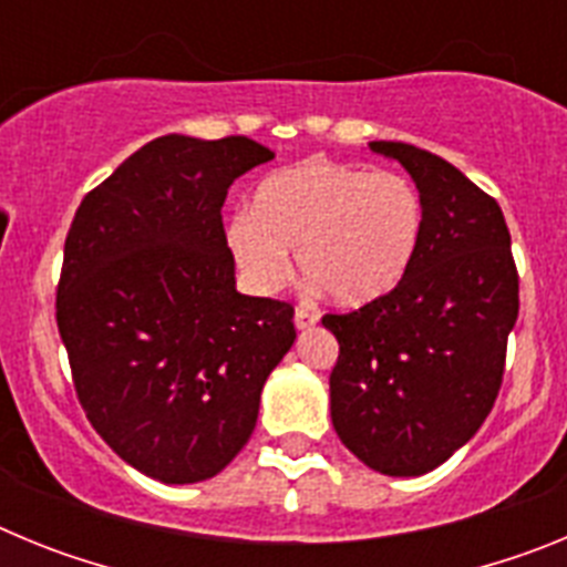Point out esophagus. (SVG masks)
Instances as JSON below:
<instances>
[{
    "mask_svg": "<svg viewBox=\"0 0 567 567\" xmlns=\"http://www.w3.org/2000/svg\"><path fill=\"white\" fill-rule=\"evenodd\" d=\"M315 323H318V315H315L309 307H303V303H298V307H295V327L309 329L315 327Z\"/></svg>",
    "mask_w": 567,
    "mask_h": 567,
    "instance_id": "34e87169",
    "label": "esophagus"
}]
</instances>
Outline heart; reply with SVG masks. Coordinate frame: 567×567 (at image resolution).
Wrapping results in <instances>:
<instances>
[{"label": "heart", "mask_w": 567, "mask_h": 567, "mask_svg": "<svg viewBox=\"0 0 567 567\" xmlns=\"http://www.w3.org/2000/svg\"><path fill=\"white\" fill-rule=\"evenodd\" d=\"M425 204L412 178L309 158L258 184L249 213L224 229L240 272L260 292L287 280L289 249L309 280L343 307L392 292L417 255Z\"/></svg>", "instance_id": "heart-1"}]
</instances>
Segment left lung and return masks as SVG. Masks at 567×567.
Here are the masks:
<instances>
[{
	"instance_id": "obj_1",
	"label": "left lung",
	"mask_w": 567,
	"mask_h": 567,
	"mask_svg": "<svg viewBox=\"0 0 567 567\" xmlns=\"http://www.w3.org/2000/svg\"><path fill=\"white\" fill-rule=\"evenodd\" d=\"M417 184L425 227L398 287L323 315L340 354L329 374L340 443L389 477H420L468 443L499 394L519 275L503 209L440 155L372 142Z\"/></svg>"
}]
</instances>
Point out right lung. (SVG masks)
<instances>
[{
  "label": "right lung",
  "mask_w": 567,
  "mask_h": 567,
  "mask_svg": "<svg viewBox=\"0 0 567 567\" xmlns=\"http://www.w3.org/2000/svg\"><path fill=\"white\" fill-rule=\"evenodd\" d=\"M244 135H162L90 189L64 238L56 323L76 398L124 463L202 483L252 437L295 307L235 289L229 184L269 162Z\"/></svg>",
  "instance_id": "obj_1"
}]
</instances>
